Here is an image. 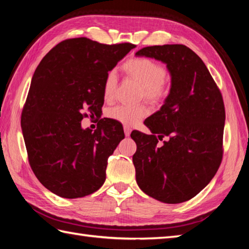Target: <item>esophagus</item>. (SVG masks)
<instances>
[{"label": "esophagus", "mask_w": 249, "mask_h": 249, "mask_svg": "<svg viewBox=\"0 0 249 249\" xmlns=\"http://www.w3.org/2000/svg\"><path fill=\"white\" fill-rule=\"evenodd\" d=\"M130 131H131L130 127H128V126H124V133L126 137H128L130 135Z\"/></svg>", "instance_id": "esophagus-1"}]
</instances>
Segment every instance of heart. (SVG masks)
Masks as SVG:
<instances>
[{
  "label": "heart",
  "mask_w": 249,
  "mask_h": 249,
  "mask_svg": "<svg viewBox=\"0 0 249 249\" xmlns=\"http://www.w3.org/2000/svg\"><path fill=\"white\" fill-rule=\"evenodd\" d=\"M123 70L128 78L141 87L140 97L152 104L165 102L171 91L170 79L166 70L160 63L150 57H133L124 63ZM116 75L113 71L107 72L104 80V97L106 100H112L116 91ZM110 119L118 121L124 125H135L147 114L144 106L127 107L116 106L110 108L107 112Z\"/></svg>",
  "instance_id": "b5f03b06"
}]
</instances>
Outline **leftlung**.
<instances>
[{
  "label": "left lung",
  "mask_w": 249,
  "mask_h": 249,
  "mask_svg": "<svg viewBox=\"0 0 249 249\" xmlns=\"http://www.w3.org/2000/svg\"><path fill=\"white\" fill-rule=\"evenodd\" d=\"M137 56L166 63L171 91L160 111L144 121L152 131H133L136 179L142 192L165 203L198 195L223 160L225 105L203 61L184 45L144 47ZM167 136L162 146L158 140Z\"/></svg>",
  "instance_id": "1"
}]
</instances>
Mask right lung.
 I'll return each instance as SVG.
<instances>
[{
  "mask_svg": "<svg viewBox=\"0 0 249 249\" xmlns=\"http://www.w3.org/2000/svg\"><path fill=\"white\" fill-rule=\"evenodd\" d=\"M135 47L65 39L37 66L21 126L31 169L51 193L75 199L102 187L108 157L125 137L123 127L102 119L92 131L82 129L81 120L100 115L106 75Z\"/></svg>",
  "mask_w": 249,
  "mask_h": 249,
  "instance_id": "obj_1",
  "label": "right lung"
}]
</instances>
